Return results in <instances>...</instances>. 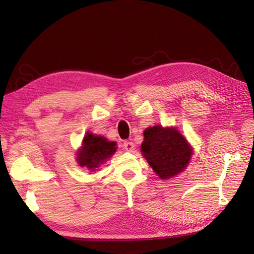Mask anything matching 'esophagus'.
Listing matches in <instances>:
<instances>
[{
	"label": "esophagus",
	"mask_w": 254,
	"mask_h": 254,
	"mask_svg": "<svg viewBox=\"0 0 254 254\" xmlns=\"http://www.w3.org/2000/svg\"><path fill=\"white\" fill-rule=\"evenodd\" d=\"M123 147L126 148L127 150H133L134 149V143L133 142H130V141H126L123 143Z\"/></svg>",
	"instance_id": "obj_1"
}]
</instances>
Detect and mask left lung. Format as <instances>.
Returning <instances> with one entry per match:
<instances>
[{"label":"left lung","mask_w":254,"mask_h":254,"mask_svg":"<svg viewBox=\"0 0 254 254\" xmlns=\"http://www.w3.org/2000/svg\"><path fill=\"white\" fill-rule=\"evenodd\" d=\"M142 153L160 179H169L186 168L192 149L174 127H153L144 131Z\"/></svg>","instance_id":"8db88e82"}]
</instances>
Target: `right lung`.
<instances>
[{
  "instance_id": "add662e5",
  "label": "right lung",
  "mask_w": 254,
  "mask_h": 254,
  "mask_svg": "<svg viewBox=\"0 0 254 254\" xmlns=\"http://www.w3.org/2000/svg\"><path fill=\"white\" fill-rule=\"evenodd\" d=\"M116 142H108L107 138L87 133L83 139V146L77 154L79 166L94 170L116 152Z\"/></svg>"
}]
</instances>
